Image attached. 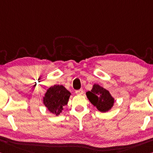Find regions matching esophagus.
Listing matches in <instances>:
<instances>
[{"label": "esophagus", "mask_w": 153, "mask_h": 153, "mask_svg": "<svg viewBox=\"0 0 153 153\" xmlns=\"http://www.w3.org/2000/svg\"><path fill=\"white\" fill-rule=\"evenodd\" d=\"M76 93L77 94V95H82V94H84V91L82 89L77 90V91H76Z\"/></svg>", "instance_id": "esophagus-1"}]
</instances>
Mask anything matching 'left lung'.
Here are the masks:
<instances>
[{
	"label": "left lung",
	"instance_id": "obj_1",
	"mask_svg": "<svg viewBox=\"0 0 153 153\" xmlns=\"http://www.w3.org/2000/svg\"><path fill=\"white\" fill-rule=\"evenodd\" d=\"M87 98L101 112H107L113 108L114 98L109 91L97 84H93L91 91L86 93Z\"/></svg>",
	"mask_w": 153,
	"mask_h": 153
}]
</instances>
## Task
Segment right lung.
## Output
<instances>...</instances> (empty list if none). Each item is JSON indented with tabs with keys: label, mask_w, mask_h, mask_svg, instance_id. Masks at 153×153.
I'll return each mask as SVG.
<instances>
[{
	"label": "right lung",
	"mask_w": 153,
	"mask_h": 153,
	"mask_svg": "<svg viewBox=\"0 0 153 153\" xmlns=\"http://www.w3.org/2000/svg\"><path fill=\"white\" fill-rule=\"evenodd\" d=\"M71 94L62 85L52 86L43 97V103L50 113L59 116L62 113L63 106L68 103Z\"/></svg>",
	"instance_id": "add662e5"
}]
</instances>
